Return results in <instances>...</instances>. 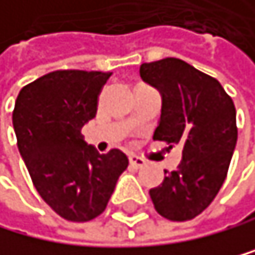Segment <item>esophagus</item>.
I'll list each match as a JSON object with an SVG mask.
<instances>
[{
    "instance_id": "34e87169",
    "label": "esophagus",
    "mask_w": 255,
    "mask_h": 255,
    "mask_svg": "<svg viewBox=\"0 0 255 255\" xmlns=\"http://www.w3.org/2000/svg\"><path fill=\"white\" fill-rule=\"evenodd\" d=\"M128 160H130V165L133 167V168H139V167H143L144 165V160L141 159V157H138V156H131L128 157Z\"/></svg>"
}]
</instances>
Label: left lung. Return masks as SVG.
Returning <instances> with one entry per match:
<instances>
[{"label":"left lung","mask_w":255,"mask_h":255,"mask_svg":"<svg viewBox=\"0 0 255 255\" xmlns=\"http://www.w3.org/2000/svg\"><path fill=\"white\" fill-rule=\"evenodd\" d=\"M139 77L162 98L152 138L183 147L177 170H165L162 183L149 190L154 209L168 220H191L227 178L238 139L235 104L215 78L177 57L141 64Z\"/></svg>","instance_id":"1"}]
</instances>
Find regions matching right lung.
<instances>
[{
	"label": "right lung",
	"instance_id": "1",
	"mask_svg": "<svg viewBox=\"0 0 255 255\" xmlns=\"http://www.w3.org/2000/svg\"><path fill=\"white\" fill-rule=\"evenodd\" d=\"M111 72L56 70L23 87L12 125L17 147L43 201L70 222L104 212L128 167L120 149L99 154L82 128L95 119L98 96Z\"/></svg>",
	"mask_w": 255,
	"mask_h": 255
}]
</instances>
